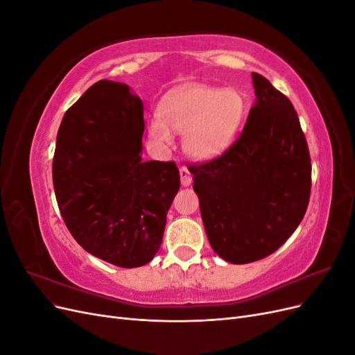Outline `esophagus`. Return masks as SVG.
I'll list each match as a JSON object with an SVG mask.
<instances>
[{
	"label": "esophagus",
	"instance_id": "1",
	"mask_svg": "<svg viewBox=\"0 0 355 355\" xmlns=\"http://www.w3.org/2000/svg\"><path fill=\"white\" fill-rule=\"evenodd\" d=\"M179 173H180V184L184 185V187H189V185L192 184V175H191L189 168H187V167H180Z\"/></svg>",
	"mask_w": 355,
	"mask_h": 355
}]
</instances>
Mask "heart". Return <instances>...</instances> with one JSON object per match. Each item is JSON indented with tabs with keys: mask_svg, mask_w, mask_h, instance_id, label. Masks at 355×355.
<instances>
[{
	"mask_svg": "<svg viewBox=\"0 0 355 355\" xmlns=\"http://www.w3.org/2000/svg\"><path fill=\"white\" fill-rule=\"evenodd\" d=\"M159 115L148 124L149 136L171 146L176 133H184V149L194 159L216 158L230 146L244 114L241 94L232 89L187 85L166 96Z\"/></svg>",
	"mask_w": 355,
	"mask_h": 355,
	"instance_id": "obj_1",
	"label": "heart"
}]
</instances>
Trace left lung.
I'll return each instance as SVG.
<instances>
[{
  "label": "left lung",
  "mask_w": 355,
  "mask_h": 355,
  "mask_svg": "<svg viewBox=\"0 0 355 355\" xmlns=\"http://www.w3.org/2000/svg\"><path fill=\"white\" fill-rule=\"evenodd\" d=\"M256 101L227 153L192 166L211 249L241 265L274 253L308 207L311 159L297 114L283 93L253 72Z\"/></svg>",
  "instance_id": "1"
}]
</instances>
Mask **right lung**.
Here are the masks:
<instances>
[{"label": "right lung", "mask_w": 355, "mask_h": 355, "mask_svg": "<svg viewBox=\"0 0 355 355\" xmlns=\"http://www.w3.org/2000/svg\"><path fill=\"white\" fill-rule=\"evenodd\" d=\"M144 103L101 80L63 115L53 185L63 220L85 252L121 268L154 259L180 187L173 161H142Z\"/></svg>", "instance_id": "add662e5"}]
</instances>
